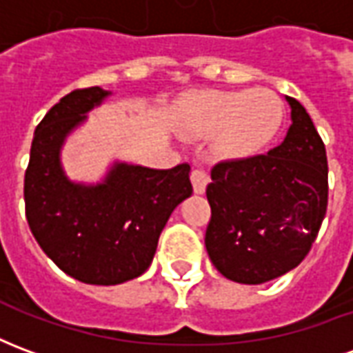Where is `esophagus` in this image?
Here are the masks:
<instances>
[{"label":"esophagus","instance_id":"1","mask_svg":"<svg viewBox=\"0 0 353 353\" xmlns=\"http://www.w3.org/2000/svg\"><path fill=\"white\" fill-rule=\"evenodd\" d=\"M191 181L194 192H196V194H202V192L206 191L208 183H210V176H208L206 170L196 168L191 172Z\"/></svg>","mask_w":353,"mask_h":353}]
</instances>
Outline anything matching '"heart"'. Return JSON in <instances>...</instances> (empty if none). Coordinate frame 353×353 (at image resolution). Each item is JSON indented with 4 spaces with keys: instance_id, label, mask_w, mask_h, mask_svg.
<instances>
[{
    "instance_id": "heart-1",
    "label": "heart",
    "mask_w": 353,
    "mask_h": 353,
    "mask_svg": "<svg viewBox=\"0 0 353 353\" xmlns=\"http://www.w3.org/2000/svg\"><path fill=\"white\" fill-rule=\"evenodd\" d=\"M283 103L266 88L255 90H206L185 105V123L192 134L215 136L217 151L244 159L259 153L278 134Z\"/></svg>"
}]
</instances>
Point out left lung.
Returning <instances> with one entry per match:
<instances>
[{
    "instance_id": "obj_1",
    "label": "left lung",
    "mask_w": 353,
    "mask_h": 353,
    "mask_svg": "<svg viewBox=\"0 0 353 353\" xmlns=\"http://www.w3.org/2000/svg\"><path fill=\"white\" fill-rule=\"evenodd\" d=\"M283 143L268 153L217 162L206 196V250L219 272L257 285L308 255L327 212V154L310 115L289 98Z\"/></svg>"
}]
</instances>
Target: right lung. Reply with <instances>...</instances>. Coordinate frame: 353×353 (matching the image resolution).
Masks as SVG:
<instances>
[{"label": "right lung", "instance_id": "obj_1", "mask_svg": "<svg viewBox=\"0 0 353 353\" xmlns=\"http://www.w3.org/2000/svg\"><path fill=\"white\" fill-rule=\"evenodd\" d=\"M108 90L65 94L37 124L24 176L26 219L52 263L92 285L134 280L151 265L159 236L177 204L192 194L191 166L151 170L117 164L96 187L68 181L60 145Z\"/></svg>", "mask_w": 353, "mask_h": 353}]
</instances>
